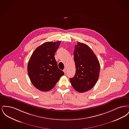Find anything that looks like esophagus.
<instances>
[{
    "label": "esophagus",
    "mask_w": 129,
    "mask_h": 129,
    "mask_svg": "<svg viewBox=\"0 0 129 129\" xmlns=\"http://www.w3.org/2000/svg\"><path fill=\"white\" fill-rule=\"evenodd\" d=\"M63 72H64V74H66V70L65 69H64V70H63Z\"/></svg>",
    "instance_id": "34e87169"
}]
</instances>
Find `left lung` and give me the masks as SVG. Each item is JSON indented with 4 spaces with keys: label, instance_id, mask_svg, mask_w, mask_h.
Instances as JSON below:
<instances>
[{
    "label": "left lung",
    "instance_id": "obj_1",
    "mask_svg": "<svg viewBox=\"0 0 129 129\" xmlns=\"http://www.w3.org/2000/svg\"><path fill=\"white\" fill-rule=\"evenodd\" d=\"M74 48L76 72L74 77L70 78V82L77 91L86 92L92 88L98 79L100 63L91 49L86 44L78 42Z\"/></svg>",
    "mask_w": 129,
    "mask_h": 129
}]
</instances>
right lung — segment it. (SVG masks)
<instances>
[{
	"label": "right lung",
	"instance_id": "add662e5",
	"mask_svg": "<svg viewBox=\"0 0 129 129\" xmlns=\"http://www.w3.org/2000/svg\"><path fill=\"white\" fill-rule=\"evenodd\" d=\"M61 43L48 42L37 47L31 56L27 72L32 84L42 91L52 89L64 74L58 69L55 54Z\"/></svg>",
	"mask_w": 129,
	"mask_h": 129
}]
</instances>
